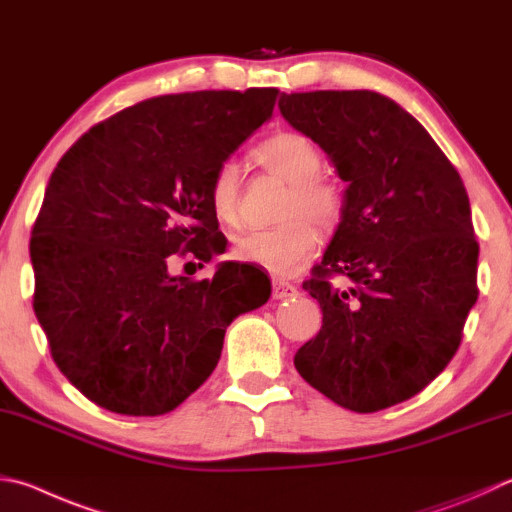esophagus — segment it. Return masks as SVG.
Wrapping results in <instances>:
<instances>
[{
  "label": "esophagus",
  "instance_id": "esophagus-1",
  "mask_svg": "<svg viewBox=\"0 0 512 512\" xmlns=\"http://www.w3.org/2000/svg\"><path fill=\"white\" fill-rule=\"evenodd\" d=\"M297 295V288L286 282V280H280V277H273V297L275 300H288V297H295Z\"/></svg>",
  "mask_w": 512,
  "mask_h": 512
}]
</instances>
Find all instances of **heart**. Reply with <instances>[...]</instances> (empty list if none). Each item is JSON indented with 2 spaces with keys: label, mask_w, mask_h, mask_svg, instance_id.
<instances>
[{
  "label": "heart",
  "mask_w": 512,
  "mask_h": 512,
  "mask_svg": "<svg viewBox=\"0 0 512 512\" xmlns=\"http://www.w3.org/2000/svg\"><path fill=\"white\" fill-rule=\"evenodd\" d=\"M257 163L284 179L288 197L282 210L284 224L264 230H248L235 239L232 253L246 264L262 266L277 275H288L300 268L318 246V230L338 226L345 212V197L329 179H322V152L311 138L297 132H280L268 138L255 152ZM239 165L224 161L212 174L210 206L215 217L224 224H237L239 208ZM304 214L312 220H304Z\"/></svg>",
  "instance_id": "1"
}]
</instances>
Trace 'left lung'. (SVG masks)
Here are the masks:
<instances>
[{
    "label": "left lung",
    "instance_id": "8db88e82",
    "mask_svg": "<svg viewBox=\"0 0 512 512\" xmlns=\"http://www.w3.org/2000/svg\"><path fill=\"white\" fill-rule=\"evenodd\" d=\"M280 111L347 181L340 224L302 284L322 329L295 369L351 412L385 410L448 367L477 302L468 192L425 127L376 91L282 94Z\"/></svg>",
    "mask_w": 512,
    "mask_h": 512
}]
</instances>
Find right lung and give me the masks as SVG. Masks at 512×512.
<instances>
[{"instance_id": "1", "label": "right lung", "mask_w": 512, "mask_h": 512, "mask_svg": "<svg viewBox=\"0 0 512 512\" xmlns=\"http://www.w3.org/2000/svg\"><path fill=\"white\" fill-rule=\"evenodd\" d=\"M275 98L264 87L143 100L91 127L53 170L31 237L33 309L89 401L172 412L215 371L230 322L268 302L271 282L253 268L226 262L194 282L167 259L224 250L212 174Z\"/></svg>"}]
</instances>
